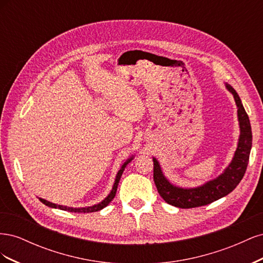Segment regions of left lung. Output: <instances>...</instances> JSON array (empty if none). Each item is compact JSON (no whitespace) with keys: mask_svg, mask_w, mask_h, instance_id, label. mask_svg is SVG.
Here are the masks:
<instances>
[{"mask_svg":"<svg viewBox=\"0 0 263 263\" xmlns=\"http://www.w3.org/2000/svg\"><path fill=\"white\" fill-rule=\"evenodd\" d=\"M229 92L234 95L235 102L238 107V121L240 126V136L238 141V147L232 162L227 166L224 173L218 178L212 180L204 185L194 189H182L171 183L164 178L160 165L154 158V181L157 186L158 193L163 200L173 206L180 209H193L198 206L211 204L214 201L229 194L239 184L243 178L247 165L249 162L250 150L252 146V133L248 114L242 106L239 95L234 90V87L226 84Z\"/></svg>","mask_w":263,"mask_h":263,"instance_id":"1","label":"left lung"}]
</instances>
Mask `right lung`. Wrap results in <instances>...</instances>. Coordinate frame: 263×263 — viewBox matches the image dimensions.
<instances>
[{"label": "right lung", "instance_id": "1", "mask_svg": "<svg viewBox=\"0 0 263 263\" xmlns=\"http://www.w3.org/2000/svg\"><path fill=\"white\" fill-rule=\"evenodd\" d=\"M132 159H128L123 165L121 170H119L117 172V176H116V179H115V183L113 185V189L112 191H110V193L108 194L107 197L104 198V201H102L101 203L97 204V205H93V206H89V208H82V209H73V208H68V206H62V205H57V204H53L51 202H48L44 200V198H39V201H41L42 203H44L45 205L49 206V208H53V209H59V210H62V211H67V212H73V213H92V212H98V211H101L102 209L106 208V206L110 203V201L113 200V198L115 197V194H116V191H117V186H118V183H119V180H121V177L122 174L125 170V166L128 164V162L132 161Z\"/></svg>", "mask_w": 263, "mask_h": 263}]
</instances>
